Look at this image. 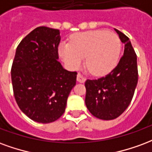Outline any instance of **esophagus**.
Returning a JSON list of instances; mask_svg holds the SVG:
<instances>
[{"instance_id":"obj_1","label":"esophagus","mask_w":152,"mask_h":152,"mask_svg":"<svg viewBox=\"0 0 152 152\" xmlns=\"http://www.w3.org/2000/svg\"><path fill=\"white\" fill-rule=\"evenodd\" d=\"M77 81L78 82V83H84V82L86 81V78H85V77H84V76H83V75H81V74H77Z\"/></svg>"}]
</instances>
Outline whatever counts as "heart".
I'll list each match as a JSON object with an SVG mask.
<instances>
[{"instance_id": "obj_1", "label": "heart", "mask_w": 152, "mask_h": 152, "mask_svg": "<svg viewBox=\"0 0 152 152\" xmlns=\"http://www.w3.org/2000/svg\"><path fill=\"white\" fill-rule=\"evenodd\" d=\"M121 50V42L116 34L103 30L75 34L70 44H61L59 54L66 65L77 69L86 58L88 71L95 76L108 74L116 66Z\"/></svg>"}]
</instances>
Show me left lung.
Listing matches in <instances>:
<instances>
[{
  "mask_svg": "<svg viewBox=\"0 0 152 152\" xmlns=\"http://www.w3.org/2000/svg\"><path fill=\"white\" fill-rule=\"evenodd\" d=\"M125 44L124 54L108 75L85 83V103L90 113L99 119L113 120L122 114L132 100L138 83L137 56L129 39L115 29Z\"/></svg>",
  "mask_w": 152,
  "mask_h": 152,
  "instance_id": "obj_1",
  "label": "left lung"
}]
</instances>
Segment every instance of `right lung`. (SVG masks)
I'll list each match as a JSON object with an SVG mask.
<instances>
[{
  "mask_svg": "<svg viewBox=\"0 0 152 152\" xmlns=\"http://www.w3.org/2000/svg\"><path fill=\"white\" fill-rule=\"evenodd\" d=\"M60 31L39 26L18 44L11 69L15 100L23 113L39 123L62 116L77 72L63 68L58 60Z\"/></svg>",
  "mask_w": 152,
  "mask_h": 152,
  "instance_id": "1",
  "label": "right lung"
}]
</instances>
